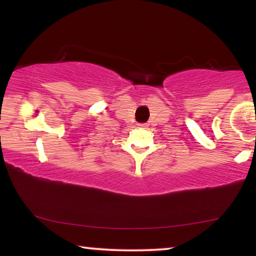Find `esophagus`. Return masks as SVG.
<instances>
[{
  "label": "esophagus",
  "instance_id": "esophagus-1",
  "mask_svg": "<svg viewBox=\"0 0 256 256\" xmlns=\"http://www.w3.org/2000/svg\"><path fill=\"white\" fill-rule=\"evenodd\" d=\"M138 126H140L141 128H146V127H147V124H138Z\"/></svg>",
  "mask_w": 256,
  "mask_h": 256
}]
</instances>
